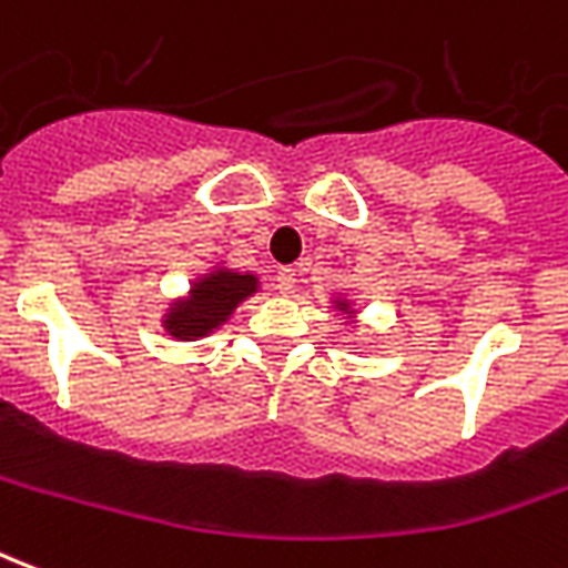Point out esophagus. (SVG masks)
<instances>
[{"label":"esophagus","instance_id":"1","mask_svg":"<svg viewBox=\"0 0 568 568\" xmlns=\"http://www.w3.org/2000/svg\"><path fill=\"white\" fill-rule=\"evenodd\" d=\"M275 281L281 293H296V281H300V277H296V268H277Z\"/></svg>","mask_w":568,"mask_h":568}]
</instances>
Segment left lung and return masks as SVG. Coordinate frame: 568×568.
<instances>
[{
  "label": "left lung",
  "instance_id": "1",
  "mask_svg": "<svg viewBox=\"0 0 568 568\" xmlns=\"http://www.w3.org/2000/svg\"><path fill=\"white\" fill-rule=\"evenodd\" d=\"M336 308H339L342 315H355V312H352V303H348V300H336Z\"/></svg>",
  "mask_w": 568,
  "mask_h": 568
}]
</instances>
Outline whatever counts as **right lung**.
<instances>
[{
    "label": "right lung",
    "instance_id": "right-lung-1",
    "mask_svg": "<svg viewBox=\"0 0 568 568\" xmlns=\"http://www.w3.org/2000/svg\"><path fill=\"white\" fill-rule=\"evenodd\" d=\"M260 287V277L244 275L235 268H213L207 275L195 277L186 300H176L168 315H164V329L180 342H192L199 336H207L216 327H223L229 315L239 308L247 296H253Z\"/></svg>",
    "mask_w": 568,
    "mask_h": 568
}]
</instances>
